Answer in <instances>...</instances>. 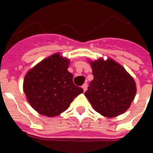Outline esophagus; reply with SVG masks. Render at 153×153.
<instances>
[{
	"instance_id": "1",
	"label": "esophagus",
	"mask_w": 153,
	"mask_h": 153,
	"mask_svg": "<svg viewBox=\"0 0 153 153\" xmlns=\"http://www.w3.org/2000/svg\"><path fill=\"white\" fill-rule=\"evenodd\" d=\"M87 83H84L83 85H82V89H83L84 91H86V90H87Z\"/></svg>"
}]
</instances>
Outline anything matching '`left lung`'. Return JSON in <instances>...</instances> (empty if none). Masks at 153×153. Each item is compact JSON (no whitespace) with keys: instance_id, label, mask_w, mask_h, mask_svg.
<instances>
[{"instance_id":"8db88e82","label":"left lung","mask_w":153,"mask_h":153,"mask_svg":"<svg viewBox=\"0 0 153 153\" xmlns=\"http://www.w3.org/2000/svg\"><path fill=\"white\" fill-rule=\"evenodd\" d=\"M94 79L85 92L96 111L107 117H114L129 108L135 98V81L122 66L111 59L90 62Z\"/></svg>"}]
</instances>
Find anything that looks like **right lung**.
<instances>
[{
  "mask_svg": "<svg viewBox=\"0 0 153 153\" xmlns=\"http://www.w3.org/2000/svg\"><path fill=\"white\" fill-rule=\"evenodd\" d=\"M69 62L56 53L42 60L25 75L24 92L31 106L39 114L57 116L83 92L73 82V74L67 71Z\"/></svg>",
  "mask_w": 153,
  "mask_h": 153,
  "instance_id": "obj_1",
  "label": "right lung"
}]
</instances>
